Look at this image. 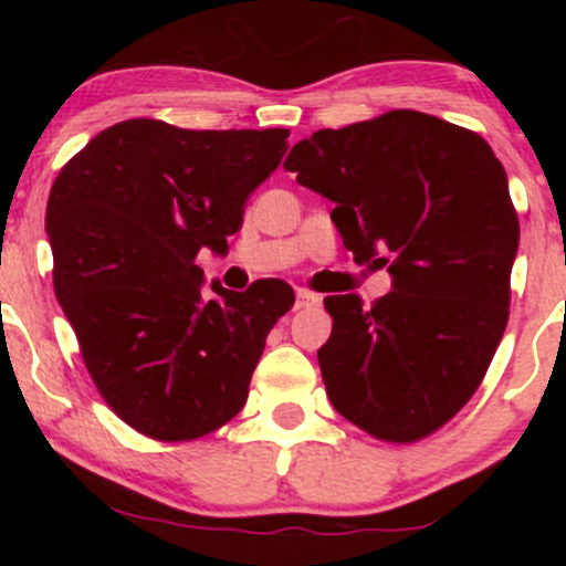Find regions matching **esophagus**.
<instances>
[{
    "mask_svg": "<svg viewBox=\"0 0 566 566\" xmlns=\"http://www.w3.org/2000/svg\"><path fill=\"white\" fill-rule=\"evenodd\" d=\"M319 303V295H314V292H308V290H297L295 292V308L301 311V308H311V305H316Z\"/></svg>",
    "mask_w": 566,
    "mask_h": 566,
    "instance_id": "obj_1",
    "label": "esophagus"
}]
</instances>
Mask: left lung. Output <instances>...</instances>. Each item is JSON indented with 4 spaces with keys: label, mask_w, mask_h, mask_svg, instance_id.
Returning a JSON list of instances; mask_svg holds the SVG:
<instances>
[{
    "label": "left lung",
    "mask_w": 566,
    "mask_h": 566,
    "mask_svg": "<svg viewBox=\"0 0 566 566\" xmlns=\"http://www.w3.org/2000/svg\"><path fill=\"white\" fill-rule=\"evenodd\" d=\"M297 184L335 201L354 255L388 265L394 290L369 308L329 295L319 348L327 396L375 439L418 441L463 409L509 324L518 218L490 143L396 108L295 143Z\"/></svg>",
    "instance_id": "1"
}]
</instances>
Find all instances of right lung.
Listing matches in <instances>:
<instances>
[{
	"label": "right lung",
	"mask_w": 566,
	"mask_h": 566,
	"mask_svg": "<svg viewBox=\"0 0 566 566\" xmlns=\"http://www.w3.org/2000/svg\"><path fill=\"white\" fill-rule=\"evenodd\" d=\"M290 129H180L127 119L57 172L48 199L53 284L106 405L157 441L229 423L279 316L282 279L201 292L197 252H226L244 201L276 170Z\"/></svg>",
	"instance_id": "add662e5"
}]
</instances>
